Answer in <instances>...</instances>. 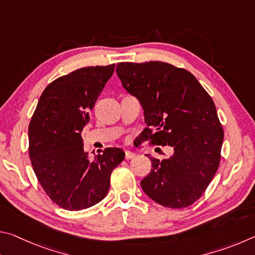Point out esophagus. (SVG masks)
<instances>
[{
    "label": "esophagus",
    "mask_w": 255,
    "mask_h": 255,
    "mask_svg": "<svg viewBox=\"0 0 255 255\" xmlns=\"http://www.w3.org/2000/svg\"><path fill=\"white\" fill-rule=\"evenodd\" d=\"M125 156H126V159H130L135 157L136 154L131 152V150H126V152H125Z\"/></svg>",
    "instance_id": "1"
}]
</instances>
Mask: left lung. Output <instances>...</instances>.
<instances>
[{
  "label": "left lung",
  "instance_id": "1",
  "mask_svg": "<svg viewBox=\"0 0 255 255\" xmlns=\"http://www.w3.org/2000/svg\"><path fill=\"white\" fill-rule=\"evenodd\" d=\"M116 71L144 109L143 139L173 148L163 159L147 154L152 170L140 182L144 192L167 208L191 206L221 162L224 129L213 99L191 73L169 63H119Z\"/></svg>",
  "mask_w": 255,
  "mask_h": 255
}]
</instances>
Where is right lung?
I'll return each mask as SVG.
<instances>
[{
    "label": "right lung",
    "instance_id": "right-lung-1",
    "mask_svg": "<svg viewBox=\"0 0 255 255\" xmlns=\"http://www.w3.org/2000/svg\"><path fill=\"white\" fill-rule=\"evenodd\" d=\"M116 64L79 68L44 90L29 124V156L42 189L60 208H90L107 196L112 171L124 161L122 148L84 150L81 132Z\"/></svg>",
    "mask_w": 255,
    "mask_h": 255
}]
</instances>
